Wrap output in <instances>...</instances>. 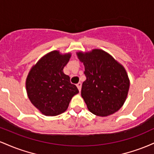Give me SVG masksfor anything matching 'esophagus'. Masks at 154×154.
I'll use <instances>...</instances> for the list:
<instances>
[{"label": "esophagus", "mask_w": 154, "mask_h": 154, "mask_svg": "<svg viewBox=\"0 0 154 154\" xmlns=\"http://www.w3.org/2000/svg\"><path fill=\"white\" fill-rule=\"evenodd\" d=\"M77 88H78L79 91L80 92L81 91V87H82V83H81V82L77 83Z\"/></svg>", "instance_id": "34e87169"}]
</instances>
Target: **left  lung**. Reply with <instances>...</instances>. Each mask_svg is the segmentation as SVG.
<instances>
[{
	"instance_id": "1",
	"label": "left lung",
	"mask_w": 154,
	"mask_h": 154,
	"mask_svg": "<svg viewBox=\"0 0 154 154\" xmlns=\"http://www.w3.org/2000/svg\"><path fill=\"white\" fill-rule=\"evenodd\" d=\"M85 66L86 80L81 95L93 114L106 116L123 106L130 88L128 74L122 65L100 49L77 53Z\"/></svg>"
}]
</instances>
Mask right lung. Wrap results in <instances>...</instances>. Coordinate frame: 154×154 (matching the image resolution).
<instances>
[{"label": "right lung", "mask_w": 154, "mask_h": 154, "mask_svg": "<svg viewBox=\"0 0 154 154\" xmlns=\"http://www.w3.org/2000/svg\"><path fill=\"white\" fill-rule=\"evenodd\" d=\"M71 54L54 51L42 57L32 67L26 80L31 103L45 116H56L66 110L74 95L79 93L63 69Z\"/></svg>", "instance_id": "right-lung-1"}]
</instances>
